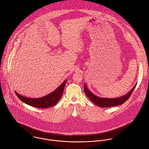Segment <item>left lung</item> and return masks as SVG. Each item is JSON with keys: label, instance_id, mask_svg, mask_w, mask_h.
I'll return each mask as SVG.
<instances>
[{"label": "left lung", "instance_id": "obj_1", "mask_svg": "<svg viewBox=\"0 0 149 149\" xmlns=\"http://www.w3.org/2000/svg\"><path fill=\"white\" fill-rule=\"evenodd\" d=\"M135 87H136V85L132 89V90L129 93H127L125 96H123L122 97H119L118 98H111V99L102 98V97H100L95 96L88 89L85 84L84 85V91L86 95L89 97V99H90V100L93 104H95L98 107H102V108H108V107L118 106V105L124 104L129 98L132 92H133Z\"/></svg>", "mask_w": 149, "mask_h": 149}]
</instances>
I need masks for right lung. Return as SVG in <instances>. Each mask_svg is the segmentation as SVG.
Returning <instances> with one entry per match:
<instances>
[{"mask_svg": "<svg viewBox=\"0 0 149 149\" xmlns=\"http://www.w3.org/2000/svg\"><path fill=\"white\" fill-rule=\"evenodd\" d=\"M66 80L53 92L40 98H29L22 96L15 92L17 96L25 104L38 108H47L54 106L61 99L65 85Z\"/></svg>", "mask_w": 149, "mask_h": 149, "instance_id": "add662e5", "label": "right lung"}]
</instances>
